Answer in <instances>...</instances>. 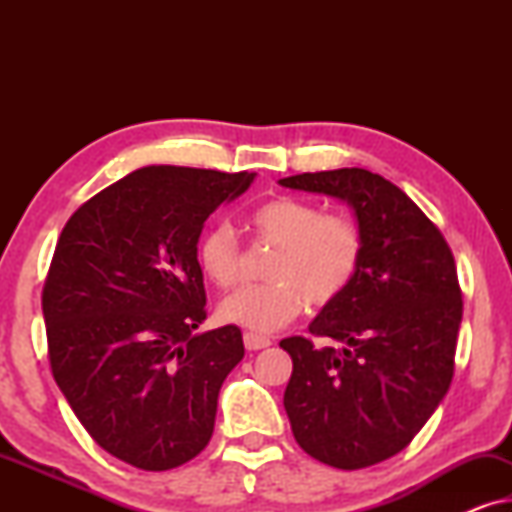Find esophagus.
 <instances>
[{"instance_id": "1", "label": "esophagus", "mask_w": 512, "mask_h": 512, "mask_svg": "<svg viewBox=\"0 0 512 512\" xmlns=\"http://www.w3.org/2000/svg\"><path fill=\"white\" fill-rule=\"evenodd\" d=\"M244 347H247L249 352H258V349L270 347V338L258 333H244Z\"/></svg>"}]
</instances>
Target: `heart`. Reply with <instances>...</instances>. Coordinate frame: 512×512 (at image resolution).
I'll return each mask as SVG.
<instances>
[{"label": "heart", "mask_w": 512, "mask_h": 512, "mask_svg": "<svg viewBox=\"0 0 512 512\" xmlns=\"http://www.w3.org/2000/svg\"><path fill=\"white\" fill-rule=\"evenodd\" d=\"M247 226L256 242L275 251L263 268L268 282L247 286L219 305L226 324L272 333L296 319L305 303L333 305L359 275L363 235L345 214H326L317 202L284 195L251 209ZM198 265L219 289L240 282L242 251L233 228L219 223L200 237Z\"/></svg>", "instance_id": "heart-1"}]
</instances>
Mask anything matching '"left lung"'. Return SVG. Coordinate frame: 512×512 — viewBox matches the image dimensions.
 I'll return each instance as SVG.
<instances>
[{
  "label": "left lung",
  "instance_id": "8db88e82",
  "mask_svg": "<svg viewBox=\"0 0 512 512\" xmlns=\"http://www.w3.org/2000/svg\"><path fill=\"white\" fill-rule=\"evenodd\" d=\"M279 184L347 202L363 235L359 275L310 324L342 347L300 335L279 342L293 361L284 391L293 438L342 471L380 464L408 447L450 389L464 312L454 256L429 216L380 174L342 167Z\"/></svg>",
  "mask_w": 512,
  "mask_h": 512
}]
</instances>
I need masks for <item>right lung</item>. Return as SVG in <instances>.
<instances>
[{
  "mask_svg": "<svg viewBox=\"0 0 512 512\" xmlns=\"http://www.w3.org/2000/svg\"><path fill=\"white\" fill-rule=\"evenodd\" d=\"M254 177L142 167L62 228L41 296L48 359L90 438L125 464L170 471L212 438L244 342L237 326L195 333L207 319L198 240Z\"/></svg>",
  "mask_w": 512,
  "mask_h": 512,
  "instance_id": "add662e5",
  "label": "right lung"
}]
</instances>
